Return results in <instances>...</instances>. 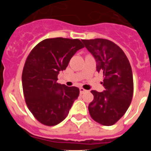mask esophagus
Segmentation results:
<instances>
[{
    "mask_svg": "<svg viewBox=\"0 0 151 151\" xmlns=\"http://www.w3.org/2000/svg\"><path fill=\"white\" fill-rule=\"evenodd\" d=\"M79 91H80V94H84V93H85V92L87 91L85 90V89L82 88H79Z\"/></svg>",
    "mask_w": 151,
    "mask_h": 151,
    "instance_id": "1",
    "label": "esophagus"
}]
</instances>
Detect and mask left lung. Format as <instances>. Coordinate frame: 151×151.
Instances as JSON below:
<instances>
[{"label":"left lung","mask_w":151,"mask_h":151,"mask_svg":"<svg viewBox=\"0 0 151 151\" xmlns=\"http://www.w3.org/2000/svg\"><path fill=\"white\" fill-rule=\"evenodd\" d=\"M96 60L105 90H92L94 100L89 104L91 118L103 125H113L122 116L132 99L134 85L130 63L123 50L112 41L102 38L82 40Z\"/></svg>","instance_id":"8db88e82"}]
</instances>
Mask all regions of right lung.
I'll return each mask as SVG.
<instances>
[{
  "label": "right lung",
  "instance_id": "add662e5",
  "mask_svg": "<svg viewBox=\"0 0 151 151\" xmlns=\"http://www.w3.org/2000/svg\"><path fill=\"white\" fill-rule=\"evenodd\" d=\"M84 47L78 39L47 38L28 56L22 75L23 94L28 108L41 123L59 124L78 98L79 89L57 83V76Z\"/></svg>",
  "mask_w": 151,
  "mask_h": 151
}]
</instances>
